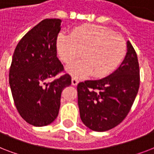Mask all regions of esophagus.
Here are the masks:
<instances>
[{"label":"esophagus","instance_id":"1","mask_svg":"<svg viewBox=\"0 0 154 154\" xmlns=\"http://www.w3.org/2000/svg\"><path fill=\"white\" fill-rule=\"evenodd\" d=\"M79 83V80L77 79V77H72V85H77Z\"/></svg>","mask_w":154,"mask_h":154}]
</instances>
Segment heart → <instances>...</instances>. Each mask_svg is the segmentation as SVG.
I'll list each match as a JSON object with an SVG mask.
<instances>
[{"mask_svg": "<svg viewBox=\"0 0 154 154\" xmlns=\"http://www.w3.org/2000/svg\"><path fill=\"white\" fill-rule=\"evenodd\" d=\"M57 48L60 59L66 64L82 59L68 67L77 77L93 72L102 77L113 72L124 60L126 42L122 36L102 25L86 24L75 28L69 35L59 34Z\"/></svg>", "mask_w": 154, "mask_h": 154, "instance_id": "heart-1", "label": "heart"}]
</instances>
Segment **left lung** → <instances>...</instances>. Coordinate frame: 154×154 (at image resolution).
<instances>
[{
  "label": "left lung",
  "mask_w": 154,
  "mask_h": 154,
  "mask_svg": "<svg viewBox=\"0 0 154 154\" xmlns=\"http://www.w3.org/2000/svg\"><path fill=\"white\" fill-rule=\"evenodd\" d=\"M140 86V69L136 51L129 42L120 67L102 79L85 81L77 85L80 116L94 131L104 132L125 118Z\"/></svg>",
  "instance_id": "8db88e82"
}]
</instances>
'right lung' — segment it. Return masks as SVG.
Listing matches in <instances>:
<instances>
[{
  "label": "right lung",
  "mask_w": 154,
  "mask_h": 154,
  "mask_svg": "<svg viewBox=\"0 0 154 154\" xmlns=\"http://www.w3.org/2000/svg\"><path fill=\"white\" fill-rule=\"evenodd\" d=\"M60 19H45L18 42L9 68L13 101L23 119L34 126H45L57 118L63 89L71 77L57 57Z\"/></svg>",
  "instance_id": "add662e5"
}]
</instances>
